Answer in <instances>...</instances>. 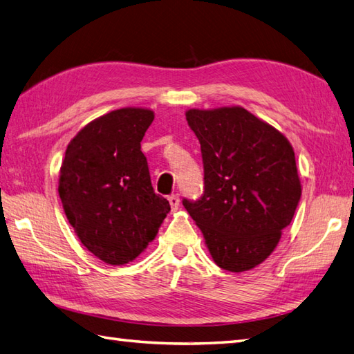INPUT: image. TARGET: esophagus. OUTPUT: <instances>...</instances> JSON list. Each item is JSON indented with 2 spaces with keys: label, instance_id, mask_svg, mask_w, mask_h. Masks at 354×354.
<instances>
[{
  "label": "esophagus",
  "instance_id": "obj_1",
  "mask_svg": "<svg viewBox=\"0 0 354 354\" xmlns=\"http://www.w3.org/2000/svg\"><path fill=\"white\" fill-rule=\"evenodd\" d=\"M169 204L171 207V212H176L178 207H179V196H178V194H170Z\"/></svg>",
  "mask_w": 354,
  "mask_h": 354
}]
</instances>
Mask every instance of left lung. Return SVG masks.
Instances as JSON below:
<instances>
[{
    "label": "left lung",
    "instance_id": "1",
    "mask_svg": "<svg viewBox=\"0 0 354 354\" xmlns=\"http://www.w3.org/2000/svg\"><path fill=\"white\" fill-rule=\"evenodd\" d=\"M185 117L201 142L205 190L183 204L217 266L254 269L274 252L301 198L293 147L242 106L189 109Z\"/></svg>",
    "mask_w": 354,
    "mask_h": 354
}]
</instances>
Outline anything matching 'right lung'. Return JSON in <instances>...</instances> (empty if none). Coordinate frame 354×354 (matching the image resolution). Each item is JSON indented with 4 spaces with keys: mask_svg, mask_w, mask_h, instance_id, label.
<instances>
[{
    "mask_svg": "<svg viewBox=\"0 0 354 354\" xmlns=\"http://www.w3.org/2000/svg\"><path fill=\"white\" fill-rule=\"evenodd\" d=\"M155 114L122 108L76 133L59 173V196L79 240L112 266L135 260L156 237L169 201L155 194L141 140Z\"/></svg>",
    "mask_w": 354,
    "mask_h": 354,
    "instance_id": "obj_1",
    "label": "right lung"
}]
</instances>
